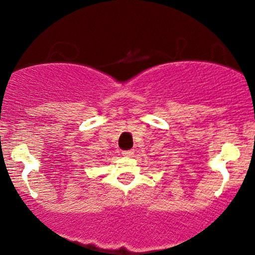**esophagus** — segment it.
Wrapping results in <instances>:
<instances>
[{
	"label": "esophagus",
	"instance_id": "esophagus-1",
	"mask_svg": "<svg viewBox=\"0 0 255 255\" xmlns=\"http://www.w3.org/2000/svg\"><path fill=\"white\" fill-rule=\"evenodd\" d=\"M122 154L125 156H132L133 154H134V151H133V150H125V151H122Z\"/></svg>",
	"mask_w": 255,
	"mask_h": 255
}]
</instances>
